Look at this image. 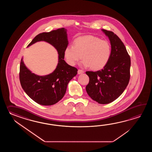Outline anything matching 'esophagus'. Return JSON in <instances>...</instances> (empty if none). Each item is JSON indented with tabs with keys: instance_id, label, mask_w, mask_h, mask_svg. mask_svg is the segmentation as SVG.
<instances>
[{
	"instance_id": "obj_1",
	"label": "esophagus",
	"mask_w": 152,
	"mask_h": 152,
	"mask_svg": "<svg viewBox=\"0 0 152 152\" xmlns=\"http://www.w3.org/2000/svg\"><path fill=\"white\" fill-rule=\"evenodd\" d=\"M84 73V71H83V70H81V69H78V71H77V74H78V75H81V74H83V73Z\"/></svg>"
}]
</instances>
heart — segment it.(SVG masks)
I'll list each match as a JSON object with an SVG mask.
<instances>
[{"mask_svg": "<svg viewBox=\"0 0 152 152\" xmlns=\"http://www.w3.org/2000/svg\"><path fill=\"white\" fill-rule=\"evenodd\" d=\"M111 55L110 43L93 35L79 37L65 50V56L69 65L75 66L83 58L81 65L93 70H99L106 66Z\"/></svg>", "mask_w": 152, "mask_h": 152, "instance_id": "obj_1", "label": "heart"}]
</instances>
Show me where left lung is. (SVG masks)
Instances as JSON below:
<instances>
[{"instance_id": "left-lung-1", "label": "left lung", "mask_w": 152, "mask_h": 152, "mask_svg": "<svg viewBox=\"0 0 152 152\" xmlns=\"http://www.w3.org/2000/svg\"><path fill=\"white\" fill-rule=\"evenodd\" d=\"M102 31L110 40L111 55L102 69L86 72L90 79L86 90L93 100L106 104L116 100L126 88L130 79L131 62L121 39L112 31L104 29Z\"/></svg>"}]
</instances>
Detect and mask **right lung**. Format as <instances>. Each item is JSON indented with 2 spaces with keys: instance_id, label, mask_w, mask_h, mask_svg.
<instances>
[{
  "instance_id": "1",
  "label": "right lung",
  "mask_w": 152,
  "mask_h": 152,
  "mask_svg": "<svg viewBox=\"0 0 152 152\" xmlns=\"http://www.w3.org/2000/svg\"><path fill=\"white\" fill-rule=\"evenodd\" d=\"M39 41L48 42L57 50L58 64L56 67L49 75H38L26 67L22 58L20 64V83L26 94L37 103L52 105L64 97L68 83L77 75V69L64 60L65 49L68 45L67 29L62 28L41 33L27 47Z\"/></svg>"
}]
</instances>
